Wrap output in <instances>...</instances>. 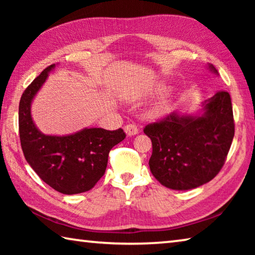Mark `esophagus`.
<instances>
[{
	"instance_id": "34e87169",
	"label": "esophagus",
	"mask_w": 255,
	"mask_h": 255,
	"mask_svg": "<svg viewBox=\"0 0 255 255\" xmlns=\"http://www.w3.org/2000/svg\"><path fill=\"white\" fill-rule=\"evenodd\" d=\"M125 132H126L127 136H135L138 133V128L136 125H126L124 128Z\"/></svg>"
}]
</instances>
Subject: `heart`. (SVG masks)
Instances as JSON below:
<instances>
[{
  "label": "heart",
  "mask_w": 255,
  "mask_h": 255,
  "mask_svg": "<svg viewBox=\"0 0 255 255\" xmlns=\"http://www.w3.org/2000/svg\"><path fill=\"white\" fill-rule=\"evenodd\" d=\"M167 89V85L165 83H163V82H159L156 85L154 86V88L150 90L149 92L143 94V96L140 97H136L135 99H132V100H137V99H139L141 97H153V96H156V94L159 93H163L165 90ZM171 108H172V100L170 97H163L161 100H158L157 102H155L153 106H150L147 111H146V117L150 120H158V119H162L165 117V116L169 114L171 111Z\"/></svg>",
  "instance_id": "b5f03b06"
}]
</instances>
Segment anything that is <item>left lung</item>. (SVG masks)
Segmentation results:
<instances>
[{
    "label": "left lung",
    "instance_id": "8db88e82",
    "mask_svg": "<svg viewBox=\"0 0 255 255\" xmlns=\"http://www.w3.org/2000/svg\"><path fill=\"white\" fill-rule=\"evenodd\" d=\"M216 75L218 71L208 64ZM152 140L149 170L172 190H190L213 180L225 163L234 138L231 96L219 91L191 114L173 112L145 127Z\"/></svg>",
    "mask_w": 255,
    "mask_h": 255
}]
</instances>
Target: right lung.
I'll use <instances>...</instances> for the list:
<instances>
[{"label":"right lung","mask_w":255,"mask_h":255,"mask_svg":"<svg viewBox=\"0 0 255 255\" xmlns=\"http://www.w3.org/2000/svg\"><path fill=\"white\" fill-rule=\"evenodd\" d=\"M56 65H50L32 81L19 103V132L24 157L32 170L56 191L76 195L89 191L105 174L108 155L125 139L122 128L107 130L83 128L68 135H46L31 116L33 99Z\"/></svg>","instance_id":"1"}]
</instances>
